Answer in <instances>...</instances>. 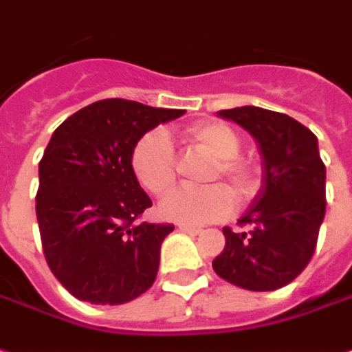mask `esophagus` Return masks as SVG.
Returning a JSON list of instances; mask_svg holds the SVG:
<instances>
[{"label":"esophagus","mask_w":352,"mask_h":352,"mask_svg":"<svg viewBox=\"0 0 352 352\" xmlns=\"http://www.w3.org/2000/svg\"><path fill=\"white\" fill-rule=\"evenodd\" d=\"M179 229H181V231H185V233H190V235H198V233L202 231L200 227L188 226V223H179Z\"/></svg>","instance_id":"esophagus-1"}]
</instances>
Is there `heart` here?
Returning a JSON list of instances; mask_svg holds the SVG:
<instances>
[{"label":"heart","mask_w":352,"mask_h":352,"mask_svg":"<svg viewBox=\"0 0 352 352\" xmlns=\"http://www.w3.org/2000/svg\"><path fill=\"white\" fill-rule=\"evenodd\" d=\"M186 146L204 152L212 157L208 167L206 183L223 180L236 198V204L245 206L260 190L262 169L252 157L241 156L243 140L233 126L221 121L195 123L183 131ZM131 167L136 181L150 195H166L177 179V156L169 138L157 131L144 135L136 142ZM226 186V187H227ZM216 185L202 188H177L160 204L162 216L173 221L198 226L223 217L233 208L230 191Z\"/></svg>","instance_id":"b5f03b06"}]
</instances>
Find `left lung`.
<instances>
[{
	"mask_svg": "<svg viewBox=\"0 0 352 352\" xmlns=\"http://www.w3.org/2000/svg\"><path fill=\"white\" fill-rule=\"evenodd\" d=\"M219 116L252 133L266 175L258 202L239 219L241 229L223 227L226 248L212 266L231 285L276 291L308 266L326 216V166L318 138L293 117L262 107L221 109Z\"/></svg>",
	"mask_w": 352,
	"mask_h": 352,
	"instance_id": "obj_1",
	"label": "left lung"
}]
</instances>
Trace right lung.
Instances as JSON below:
<instances>
[{
    "label": "right lung",
    "mask_w": 352,
    "mask_h": 352,
    "mask_svg": "<svg viewBox=\"0 0 352 352\" xmlns=\"http://www.w3.org/2000/svg\"><path fill=\"white\" fill-rule=\"evenodd\" d=\"M183 109L109 98L78 109L40 160L36 217L57 281L90 305H125L156 281L171 223L138 221L152 200L136 181V142Z\"/></svg>",
    "instance_id": "1"
}]
</instances>
